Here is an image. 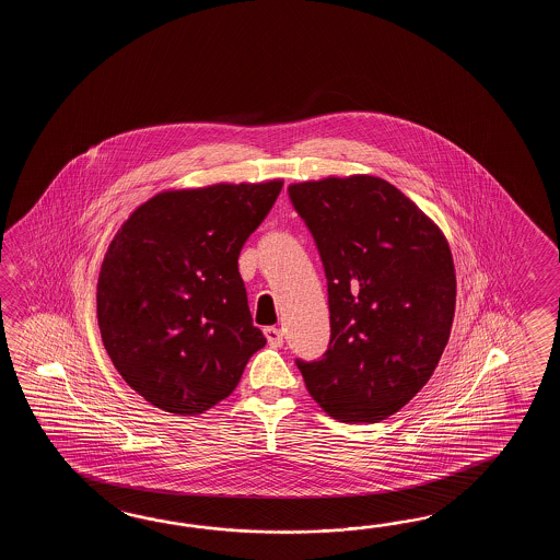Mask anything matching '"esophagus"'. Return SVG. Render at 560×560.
Listing matches in <instances>:
<instances>
[{
  "label": "esophagus",
  "mask_w": 560,
  "mask_h": 560,
  "mask_svg": "<svg viewBox=\"0 0 560 560\" xmlns=\"http://www.w3.org/2000/svg\"><path fill=\"white\" fill-rule=\"evenodd\" d=\"M264 334H266L268 345L272 346V348H278V346H282V342H284V334H282L280 328H266Z\"/></svg>",
  "instance_id": "1"
}]
</instances>
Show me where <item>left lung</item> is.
<instances>
[{
	"label": "left lung",
	"instance_id": "8db88e82",
	"mask_svg": "<svg viewBox=\"0 0 560 560\" xmlns=\"http://www.w3.org/2000/svg\"><path fill=\"white\" fill-rule=\"evenodd\" d=\"M288 194L320 252L330 346L302 362L310 396L340 422H381L430 381L448 342L456 275L448 240L390 182L354 174Z\"/></svg>",
	"mask_w": 560,
	"mask_h": 560
}]
</instances>
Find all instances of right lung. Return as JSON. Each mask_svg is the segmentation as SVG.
<instances>
[{"label": "right lung", "mask_w": 560, "mask_h": 560, "mask_svg": "<svg viewBox=\"0 0 560 560\" xmlns=\"http://www.w3.org/2000/svg\"><path fill=\"white\" fill-rule=\"evenodd\" d=\"M284 179L164 190L107 246L97 324L114 366L145 402L196 417L222 402L266 338L238 272L244 242Z\"/></svg>", "instance_id": "obj_1"}]
</instances>
